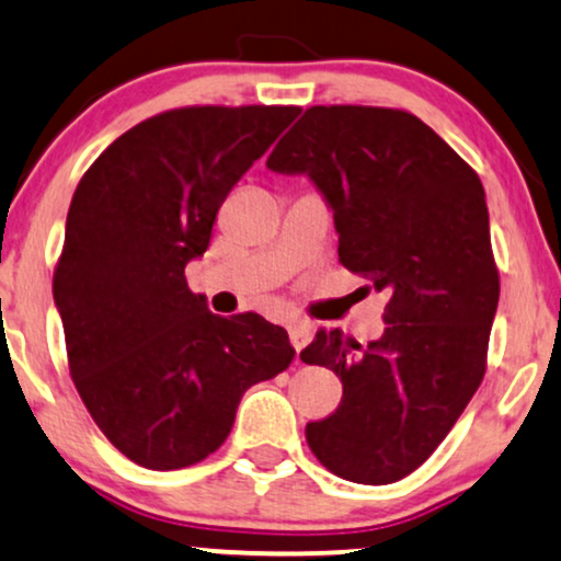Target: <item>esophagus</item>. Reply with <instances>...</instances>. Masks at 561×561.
<instances>
[{"label": "esophagus", "mask_w": 561, "mask_h": 561, "mask_svg": "<svg viewBox=\"0 0 561 561\" xmlns=\"http://www.w3.org/2000/svg\"><path fill=\"white\" fill-rule=\"evenodd\" d=\"M288 339H291L296 352H301V348L312 341V328L305 325V322H294V325L288 328Z\"/></svg>", "instance_id": "1"}]
</instances>
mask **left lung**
Listing matches in <instances>:
<instances>
[{
  "label": "left lung",
  "instance_id": "left-lung-1",
  "mask_svg": "<svg viewBox=\"0 0 561 561\" xmlns=\"http://www.w3.org/2000/svg\"><path fill=\"white\" fill-rule=\"evenodd\" d=\"M267 168L314 183L339 260L388 296L380 339L362 346L333 328L301 352L344 383L339 410L307 425L309 449L352 483H397L483 380L499 307L483 183L420 117L352 104L309 107Z\"/></svg>",
  "mask_w": 561,
  "mask_h": 561
}]
</instances>
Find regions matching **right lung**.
<instances>
[{
  "label": "right lung",
  "instance_id": "obj_1",
  "mask_svg": "<svg viewBox=\"0 0 561 561\" xmlns=\"http://www.w3.org/2000/svg\"><path fill=\"white\" fill-rule=\"evenodd\" d=\"M299 107H183L134 125L72 194L55 270L72 383L130 462L181 470L220 449L247 388L294 359L260 314L191 294L220 204Z\"/></svg>",
  "mask_w": 561,
  "mask_h": 561
}]
</instances>
